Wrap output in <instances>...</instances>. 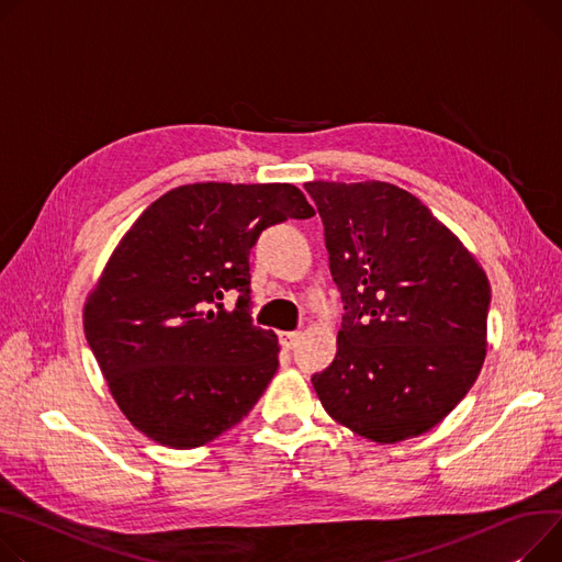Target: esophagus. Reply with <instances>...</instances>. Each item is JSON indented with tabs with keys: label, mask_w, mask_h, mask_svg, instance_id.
<instances>
[{
	"label": "esophagus",
	"mask_w": 562,
	"mask_h": 562,
	"mask_svg": "<svg viewBox=\"0 0 562 562\" xmlns=\"http://www.w3.org/2000/svg\"><path fill=\"white\" fill-rule=\"evenodd\" d=\"M297 339H301V331H280V344L284 350L295 348Z\"/></svg>",
	"instance_id": "34e87169"
}]
</instances>
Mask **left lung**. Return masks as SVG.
<instances>
[{
    "label": "left lung",
    "instance_id": "1",
    "mask_svg": "<svg viewBox=\"0 0 562 562\" xmlns=\"http://www.w3.org/2000/svg\"><path fill=\"white\" fill-rule=\"evenodd\" d=\"M341 291L336 357L312 384L327 414L382 445L420 436L479 378L491 282L461 239L391 182H305Z\"/></svg>",
    "mask_w": 562,
    "mask_h": 562
}]
</instances>
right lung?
Here are the masks:
<instances>
[{"label": "right lung", "mask_w": 562, "mask_h": 562, "mask_svg": "<svg viewBox=\"0 0 562 562\" xmlns=\"http://www.w3.org/2000/svg\"><path fill=\"white\" fill-rule=\"evenodd\" d=\"M310 216L289 182L180 184L139 214L83 310L86 339L137 431L192 450L248 416L280 352L250 318L248 255L265 228ZM228 290L235 311L222 307Z\"/></svg>", "instance_id": "1"}]
</instances>
